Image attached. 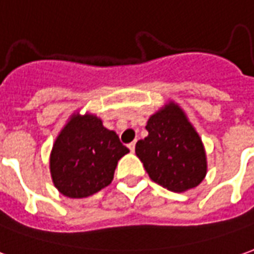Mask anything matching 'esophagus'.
I'll return each instance as SVG.
<instances>
[{"instance_id": "obj_1", "label": "esophagus", "mask_w": 254, "mask_h": 254, "mask_svg": "<svg viewBox=\"0 0 254 254\" xmlns=\"http://www.w3.org/2000/svg\"><path fill=\"white\" fill-rule=\"evenodd\" d=\"M128 149H130L131 152H134V150H135V141H132L131 144H128Z\"/></svg>"}]
</instances>
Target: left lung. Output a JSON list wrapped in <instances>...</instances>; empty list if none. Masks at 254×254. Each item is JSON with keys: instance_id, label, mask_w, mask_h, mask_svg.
I'll return each mask as SVG.
<instances>
[{"instance_id": "left-lung-1", "label": "left lung", "mask_w": 254, "mask_h": 254, "mask_svg": "<svg viewBox=\"0 0 254 254\" xmlns=\"http://www.w3.org/2000/svg\"><path fill=\"white\" fill-rule=\"evenodd\" d=\"M148 137L139 139L135 153L152 181L173 192L195 188L203 181L206 152L193 126L174 102L164 105L146 123Z\"/></svg>"}]
</instances>
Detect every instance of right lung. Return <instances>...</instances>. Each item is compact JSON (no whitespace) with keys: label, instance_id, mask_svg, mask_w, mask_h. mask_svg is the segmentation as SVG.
I'll list each match as a JSON object with an SVG mask.
<instances>
[{"label":"right lung","instance_id":"1","mask_svg":"<svg viewBox=\"0 0 254 254\" xmlns=\"http://www.w3.org/2000/svg\"><path fill=\"white\" fill-rule=\"evenodd\" d=\"M130 150L99 117L73 115L55 139L50 156L51 177L67 197H87L108 187L117 162Z\"/></svg>","mask_w":254,"mask_h":254}]
</instances>
